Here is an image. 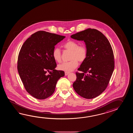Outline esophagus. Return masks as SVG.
Masks as SVG:
<instances>
[{
  "label": "esophagus",
  "instance_id": "1",
  "mask_svg": "<svg viewBox=\"0 0 133 133\" xmlns=\"http://www.w3.org/2000/svg\"><path fill=\"white\" fill-rule=\"evenodd\" d=\"M68 74H69V73H68V72H65V76H67V75H68Z\"/></svg>",
  "mask_w": 133,
  "mask_h": 133
}]
</instances>
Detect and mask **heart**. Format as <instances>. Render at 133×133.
Segmentation results:
<instances>
[{"label": "heart", "mask_w": 133, "mask_h": 133, "mask_svg": "<svg viewBox=\"0 0 133 133\" xmlns=\"http://www.w3.org/2000/svg\"><path fill=\"white\" fill-rule=\"evenodd\" d=\"M63 46L65 49L71 51L70 60L59 64L58 68L60 70L69 72L73 70L78 65V61L84 62L88 56V49L85 45H79L78 43L73 40H69L65 43ZM52 56L55 60L59 62L61 60V52L59 48L54 49Z\"/></svg>", "instance_id": "1"}]
</instances>
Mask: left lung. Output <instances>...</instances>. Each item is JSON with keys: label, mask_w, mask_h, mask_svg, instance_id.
I'll return each instance as SVG.
<instances>
[{"label": "left lung", "mask_w": 133, "mask_h": 133, "mask_svg": "<svg viewBox=\"0 0 133 133\" xmlns=\"http://www.w3.org/2000/svg\"><path fill=\"white\" fill-rule=\"evenodd\" d=\"M71 37L85 42L88 56L76 72L74 89L79 96L92 99L107 88L112 75L115 61L113 49L108 38L96 29L88 28Z\"/></svg>", "instance_id": "1"}]
</instances>
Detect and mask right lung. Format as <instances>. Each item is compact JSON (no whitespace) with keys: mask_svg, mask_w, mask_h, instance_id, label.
I'll return each mask as SVG.
<instances>
[{"mask_svg":"<svg viewBox=\"0 0 133 133\" xmlns=\"http://www.w3.org/2000/svg\"><path fill=\"white\" fill-rule=\"evenodd\" d=\"M65 37L37 31L25 40L20 49L18 72L26 91L37 99H45L51 96L58 80L65 76L63 71L55 69L57 63L52 53L55 45Z\"/></svg>","mask_w":133,"mask_h":133,"instance_id":"obj_1","label":"right lung"}]
</instances>
